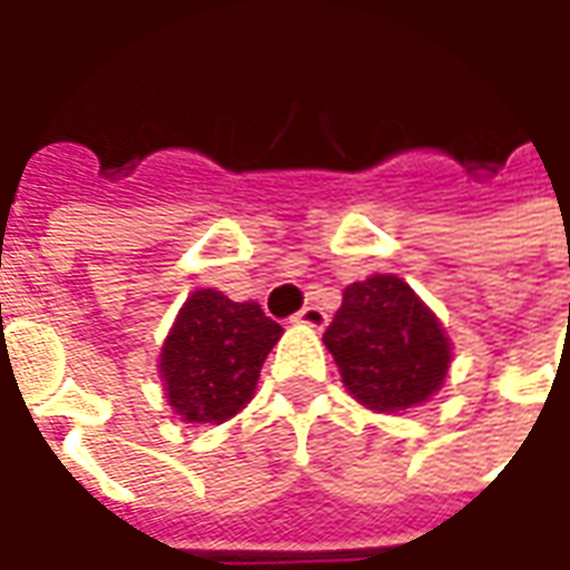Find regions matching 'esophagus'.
Listing matches in <instances>:
<instances>
[{
  "label": "esophagus",
  "mask_w": 570,
  "mask_h": 570,
  "mask_svg": "<svg viewBox=\"0 0 570 570\" xmlns=\"http://www.w3.org/2000/svg\"><path fill=\"white\" fill-rule=\"evenodd\" d=\"M296 323H302V326H311V330H323L326 323H330V314L321 308V305H308V308H302L293 317Z\"/></svg>",
  "instance_id": "34e87169"
}]
</instances>
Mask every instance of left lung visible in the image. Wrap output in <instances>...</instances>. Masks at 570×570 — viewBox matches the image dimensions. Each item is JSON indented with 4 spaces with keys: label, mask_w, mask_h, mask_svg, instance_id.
<instances>
[{
    "label": "left lung",
    "mask_w": 570,
    "mask_h": 570,
    "mask_svg": "<svg viewBox=\"0 0 570 570\" xmlns=\"http://www.w3.org/2000/svg\"><path fill=\"white\" fill-rule=\"evenodd\" d=\"M323 345L347 394L372 412H406L428 403L452 363L442 323L396 274H372L347 286Z\"/></svg>",
    "instance_id": "8db88e82"
}]
</instances>
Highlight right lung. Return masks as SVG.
Wrapping results in <instances>:
<instances>
[{
	"label": "right lung",
	"instance_id": "obj_1",
	"mask_svg": "<svg viewBox=\"0 0 570 570\" xmlns=\"http://www.w3.org/2000/svg\"><path fill=\"white\" fill-rule=\"evenodd\" d=\"M284 335L256 302L195 289L164 338V394L188 424H223L247 406L268 351Z\"/></svg>",
	"mask_w": 570,
	"mask_h": 570
}]
</instances>
